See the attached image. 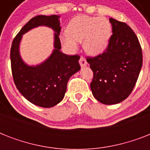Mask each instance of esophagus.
<instances>
[{
    "instance_id": "1",
    "label": "esophagus",
    "mask_w": 150,
    "mask_h": 150,
    "mask_svg": "<svg viewBox=\"0 0 150 150\" xmlns=\"http://www.w3.org/2000/svg\"><path fill=\"white\" fill-rule=\"evenodd\" d=\"M79 64H80V66L83 68V67H86L87 65V61L83 57H81L79 59Z\"/></svg>"
}]
</instances>
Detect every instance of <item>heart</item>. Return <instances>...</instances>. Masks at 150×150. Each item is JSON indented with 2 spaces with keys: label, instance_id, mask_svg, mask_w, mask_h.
<instances>
[{
  "label": "heart",
  "instance_id": "obj_1",
  "mask_svg": "<svg viewBox=\"0 0 150 150\" xmlns=\"http://www.w3.org/2000/svg\"><path fill=\"white\" fill-rule=\"evenodd\" d=\"M111 32V24L107 18L79 15L71 20L67 26V33L61 35L60 40L68 51H75L78 43L83 42L86 53L97 56L107 49Z\"/></svg>",
  "mask_w": 150,
  "mask_h": 150
}]
</instances>
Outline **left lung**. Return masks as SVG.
Returning a JSON list of instances; mask_svg holds the SVG:
<instances>
[{"instance_id": "left-lung-1", "label": "left lung", "mask_w": 150, "mask_h": 150, "mask_svg": "<svg viewBox=\"0 0 150 150\" xmlns=\"http://www.w3.org/2000/svg\"><path fill=\"white\" fill-rule=\"evenodd\" d=\"M112 34L102 54L88 57L93 71V95L103 104H116L131 94L142 66V53L137 36L125 22L110 18Z\"/></svg>"}]
</instances>
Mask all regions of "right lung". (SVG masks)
<instances>
[{
  "mask_svg": "<svg viewBox=\"0 0 150 150\" xmlns=\"http://www.w3.org/2000/svg\"><path fill=\"white\" fill-rule=\"evenodd\" d=\"M59 15H38L30 19L15 36L11 48V64L15 84L20 93L30 103L41 107H52L63 100L69 79L80 70L79 55L61 51ZM47 26L54 31V49L50 57L37 66L25 63L20 55L22 35L38 26Z\"/></svg>",
  "mask_w": 150,
  "mask_h": 150,
  "instance_id": "add662e5",
  "label": "right lung"
}]
</instances>
